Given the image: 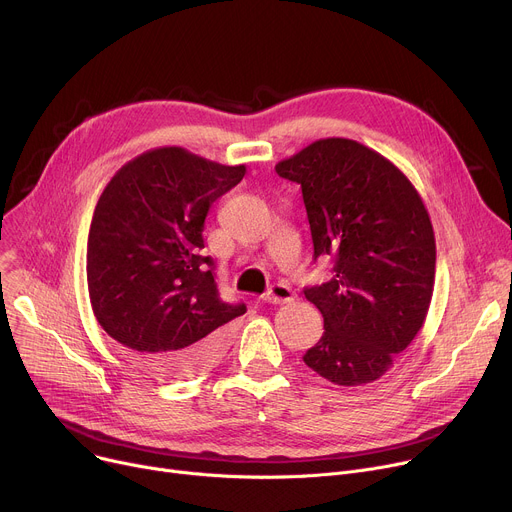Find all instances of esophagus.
<instances>
[{"label":"esophagus","instance_id":"esophagus-1","mask_svg":"<svg viewBox=\"0 0 512 512\" xmlns=\"http://www.w3.org/2000/svg\"><path fill=\"white\" fill-rule=\"evenodd\" d=\"M294 298H296V294L289 285L273 283L267 289V294L263 296V302H267V304H289V302H294Z\"/></svg>","mask_w":512,"mask_h":512}]
</instances>
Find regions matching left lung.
Masks as SVG:
<instances>
[{
	"label": "left lung",
	"instance_id": "left-lung-1",
	"mask_svg": "<svg viewBox=\"0 0 512 512\" xmlns=\"http://www.w3.org/2000/svg\"><path fill=\"white\" fill-rule=\"evenodd\" d=\"M302 186L314 259H334L332 277L304 289L324 318L304 354L334 385L381 379L421 330L435 281V239L407 176L358 141L318 139L275 166Z\"/></svg>",
	"mask_w": 512,
	"mask_h": 512
}]
</instances>
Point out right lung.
<instances>
[{
  "label": "right lung",
  "mask_w": 512,
  "mask_h": 512,
  "mask_svg": "<svg viewBox=\"0 0 512 512\" xmlns=\"http://www.w3.org/2000/svg\"><path fill=\"white\" fill-rule=\"evenodd\" d=\"M245 166L182 148L127 162L103 190L89 231L87 281L97 322L145 369L188 379L223 358L229 322L247 306L221 300L204 221Z\"/></svg>",
  "instance_id": "1"
}]
</instances>
